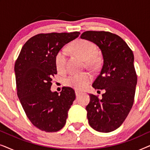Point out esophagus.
Masks as SVG:
<instances>
[{"label":"esophagus","instance_id":"34e87169","mask_svg":"<svg viewBox=\"0 0 150 150\" xmlns=\"http://www.w3.org/2000/svg\"><path fill=\"white\" fill-rule=\"evenodd\" d=\"M75 93H76V96L77 97H78V96H80V95H81V91H77V90H76V91H75Z\"/></svg>","mask_w":150,"mask_h":150}]
</instances>
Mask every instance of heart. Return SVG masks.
Instances as JSON below:
<instances>
[{"instance_id": "obj_1", "label": "heart", "mask_w": 150, "mask_h": 150, "mask_svg": "<svg viewBox=\"0 0 150 150\" xmlns=\"http://www.w3.org/2000/svg\"><path fill=\"white\" fill-rule=\"evenodd\" d=\"M71 49L79 56L87 61V66L94 67L98 63V58L96 56L98 49L96 45L89 41L79 40L75 41L71 45ZM67 50L62 48L57 53L55 56V64L57 69L63 71L66 69ZM92 77L89 73L84 72L69 76L65 81L66 85L74 89L82 90L87 87L91 81Z\"/></svg>"}]
</instances>
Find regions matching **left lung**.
Segmentation results:
<instances>
[{"label": "left lung", "mask_w": 150, "mask_h": 150, "mask_svg": "<svg viewBox=\"0 0 150 150\" xmlns=\"http://www.w3.org/2000/svg\"><path fill=\"white\" fill-rule=\"evenodd\" d=\"M81 39L99 47L103 57L100 74L92 87L104 89L100 100L90 94L86 106L90 126L100 132H110L123 124L134 102L137 76L134 54L120 36L106 31H86Z\"/></svg>", "instance_id": "8db88e82"}]
</instances>
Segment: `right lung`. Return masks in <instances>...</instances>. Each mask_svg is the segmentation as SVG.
<instances>
[{
	"instance_id": "obj_1",
	"label": "right lung",
	"mask_w": 150,
	"mask_h": 150,
	"mask_svg": "<svg viewBox=\"0 0 150 150\" xmlns=\"http://www.w3.org/2000/svg\"><path fill=\"white\" fill-rule=\"evenodd\" d=\"M79 35L77 31L36 35L24 44L16 61L18 98L30 122L41 130L57 132L66 123L75 92L65 87L60 94L52 92L51 81L57 73V53Z\"/></svg>"
}]
</instances>
